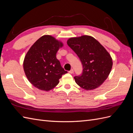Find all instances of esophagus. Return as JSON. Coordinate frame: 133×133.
<instances>
[{"label": "esophagus", "mask_w": 133, "mask_h": 133, "mask_svg": "<svg viewBox=\"0 0 133 133\" xmlns=\"http://www.w3.org/2000/svg\"><path fill=\"white\" fill-rule=\"evenodd\" d=\"M69 73H70V74H73L74 73V70L73 69H71L69 71Z\"/></svg>", "instance_id": "34e87169"}]
</instances>
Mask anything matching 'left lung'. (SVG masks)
<instances>
[{"label":"left lung","mask_w":133,"mask_h":133,"mask_svg":"<svg viewBox=\"0 0 133 133\" xmlns=\"http://www.w3.org/2000/svg\"><path fill=\"white\" fill-rule=\"evenodd\" d=\"M67 44L78 56L83 65L82 74L74 76L76 83L87 90L102 85L112 65V59L105 48L88 35L70 38Z\"/></svg>","instance_id":"1"}]
</instances>
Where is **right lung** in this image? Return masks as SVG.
<instances>
[{
	"label": "right lung",
	"mask_w": 133,
	"mask_h": 133,
	"mask_svg": "<svg viewBox=\"0 0 133 133\" xmlns=\"http://www.w3.org/2000/svg\"><path fill=\"white\" fill-rule=\"evenodd\" d=\"M63 44L50 35H44L37 41L26 53L23 63L28 80L42 90L57 86L63 74L68 73L56 57Z\"/></svg>",
	"instance_id": "1"
}]
</instances>
